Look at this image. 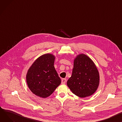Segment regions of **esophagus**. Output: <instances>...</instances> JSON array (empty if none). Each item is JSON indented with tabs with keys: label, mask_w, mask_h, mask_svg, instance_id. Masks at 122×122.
<instances>
[{
	"label": "esophagus",
	"mask_w": 122,
	"mask_h": 122,
	"mask_svg": "<svg viewBox=\"0 0 122 122\" xmlns=\"http://www.w3.org/2000/svg\"><path fill=\"white\" fill-rule=\"evenodd\" d=\"M66 82V78H63V79H62V81H61L62 84H65Z\"/></svg>",
	"instance_id": "obj_1"
}]
</instances>
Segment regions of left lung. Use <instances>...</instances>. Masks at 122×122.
I'll return each instance as SVG.
<instances>
[{
    "label": "left lung",
    "instance_id": "1",
    "mask_svg": "<svg viewBox=\"0 0 122 122\" xmlns=\"http://www.w3.org/2000/svg\"><path fill=\"white\" fill-rule=\"evenodd\" d=\"M99 84V72L93 60L83 53L77 55L71 76L67 82L72 93L81 98H85L94 94Z\"/></svg>",
    "mask_w": 122,
    "mask_h": 122
}]
</instances>
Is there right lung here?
I'll return each mask as SVG.
<instances>
[{"label":"right lung","instance_id":"1","mask_svg":"<svg viewBox=\"0 0 122 122\" xmlns=\"http://www.w3.org/2000/svg\"><path fill=\"white\" fill-rule=\"evenodd\" d=\"M55 56L44 54L36 59L27 71L26 81L30 90L40 98L51 96L61 82L54 66Z\"/></svg>","mask_w":122,"mask_h":122}]
</instances>
